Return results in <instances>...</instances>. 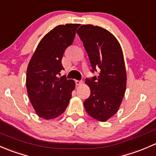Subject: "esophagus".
I'll list each match as a JSON object with an SVG mask.
<instances>
[{"label":"esophagus","instance_id":"esophagus-1","mask_svg":"<svg viewBox=\"0 0 156 156\" xmlns=\"http://www.w3.org/2000/svg\"><path fill=\"white\" fill-rule=\"evenodd\" d=\"M83 81H80V80H76V86H80V85L83 84Z\"/></svg>","mask_w":156,"mask_h":156}]
</instances>
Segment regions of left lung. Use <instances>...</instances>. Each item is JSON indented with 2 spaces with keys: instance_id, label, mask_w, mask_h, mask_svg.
I'll list each match as a JSON object with an SVG mask.
<instances>
[{
  "instance_id": "left-lung-1",
  "label": "left lung",
  "mask_w": 156,
  "mask_h": 156,
  "mask_svg": "<svg viewBox=\"0 0 156 156\" xmlns=\"http://www.w3.org/2000/svg\"><path fill=\"white\" fill-rule=\"evenodd\" d=\"M76 33L89 55L91 72L101 70L98 76L86 80L91 94L84 107L94 119L106 122L117 113L126 92L122 49L114 35L101 27L83 25Z\"/></svg>"
}]
</instances>
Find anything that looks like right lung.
I'll return each mask as SVG.
<instances>
[{
  "label": "right lung",
  "instance_id": "add662e5",
  "mask_svg": "<svg viewBox=\"0 0 156 156\" xmlns=\"http://www.w3.org/2000/svg\"><path fill=\"white\" fill-rule=\"evenodd\" d=\"M80 24L58 25L46 34L30 58L26 73L30 101L38 116L52 119L65 112L70 102L75 82L65 76L62 59L65 49L73 42Z\"/></svg>",
  "mask_w": 156,
  "mask_h": 156
}]
</instances>
